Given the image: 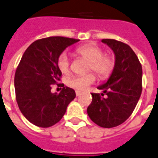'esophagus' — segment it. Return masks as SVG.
Instances as JSON below:
<instances>
[{
  "mask_svg": "<svg viewBox=\"0 0 158 158\" xmlns=\"http://www.w3.org/2000/svg\"><path fill=\"white\" fill-rule=\"evenodd\" d=\"M81 91H80V90H76V95H77V96H79L81 95Z\"/></svg>",
  "mask_w": 158,
  "mask_h": 158,
  "instance_id": "obj_1",
  "label": "esophagus"
}]
</instances>
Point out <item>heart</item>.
I'll return each instance as SVG.
<instances>
[{
    "label": "heart",
    "instance_id": "heart-1",
    "mask_svg": "<svg viewBox=\"0 0 158 158\" xmlns=\"http://www.w3.org/2000/svg\"><path fill=\"white\" fill-rule=\"evenodd\" d=\"M76 55L88 61L87 72H94L101 79H106L112 74L115 68V59L113 56L105 54L101 47L96 44H85L75 50ZM57 67L64 75L70 72V62L68 54L62 52L57 57ZM96 80L94 73L85 76L73 77L68 81V86L77 90H86Z\"/></svg>",
    "mask_w": 158,
    "mask_h": 158
}]
</instances>
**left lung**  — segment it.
Returning a JSON list of instances; mask_svg holds the SVG:
<instances>
[{
    "mask_svg": "<svg viewBox=\"0 0 158 158\" xmlns=\"http://www.w3.org/2000/svg\"><path fill=\"white\" fill-rule=\"evenodd\" d=\"M101 42L111 48L115 55V68L105 84L98 86L101 96L91 93L87 108L90 119L102 128H114L132 114L141 96L143 70L139 58L129 45L115 40ZM106 94V98L103 96Z\"/></svg>",
    "mask_w": 158,
    "mask_h": 158,
    "instance_id": "left-lung-1",
    "label": "left lung"
}]
</instances>
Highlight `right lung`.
<instances>
[{"label":"right lung","instance_id":"1","mask_svg":"<svg viewBox=\"0 0 158 158\" xmlns=\"http://www.w3.org/2000/svg\"><path fill=\"white\" fill-rule=\"evenodd\" d=\"M78 41L61 36L44 38L32 43L22 56L15 74V98L19 110L33 124L41 128L54 125L76 97L73 89L58 83L62 73L57 59L66 48ZM54 84L63 87L58 94L51 92Z\"/></svg>","mask_w":158,"mask_h":158}]
</instances>
